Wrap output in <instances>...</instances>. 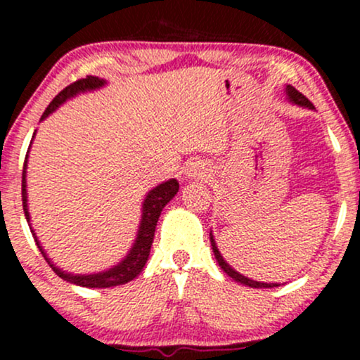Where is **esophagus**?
<instances>
[{
	"instance_id": "34e87169",
	"label": "esophagus",
	"mask_w": 360,
	"mask_h": 360,
	"mask_svg": "<svg viewBox=\"0 0 360 360\" xmlns=\"http://www.w3.org/2000/svg\"><path fill=\"white\" fill-rule=\"evenodd\" d=\"M184 174L189 179H205L208 176V172H206V167L201 166L200 162H191L184 169Z\"/></svg>"
}]
</instances>
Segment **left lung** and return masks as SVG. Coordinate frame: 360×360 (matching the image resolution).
<instances>
[{"instance_id": "obj_1", "label": "left lung", "mask_w": 360, "mask_h": 360, "mask_svg": "<svg viewBox=\"0 0 360 360\" xmlns=\"http://www.w3.org/2000/svg\"><path fill=\"white\" fill-rule=\"evenodd\" d=\"M284 93H286L288 101H289V103H292V105L301 106V108L315 110V106H313L311 103H309L308 98H307V96H303V94H301L298 89L292 88V86H289V84H288L286 88H284ZM210 242H212V249H213L214 259H217L218 266H220L221 269H223V272H225V274H229L230 278H232L233 281H237V283L243 284V286L257 288V289H260V288H278V286H279L278 283H262V281H254V279L247 278V276L240 274V272H237V271L233 269L232 266H230L229 262H226L225 259H223V255L220 254V250H218L217 242H214V237H213V233H212V232H210Z\"/></svg>"}]
</instances>
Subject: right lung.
Here are the masks:
<instances>
[{"label":"right lung","instance_id":"1","mask_svg":"<svg viewBox=\"0 0 360 360\" xmlns=\"http://www.w3.org/2000/svg\"><path fill=\"white\" fill-rule=\"evenodd\" d=\"M106 84H108L106 79H101V77H96V76H88L86 79L72 82L71 86L62 89L60 93L53 98L51 105L47 106V110L44 111L40 122H44L49 115H52L53 111L59 108V106L64 105L68 100L76 98L77 94L101 89L103 86ZM35 134L34 137H32V142H34ZM32 142H30V147H32ZM30 147H28L27 157H25L23 172H22L23 212H25V218H27L28 221V226H30V232L35 238L37 247H39V250L42 252L44 259L47 260L49 266L52 267L53 272H56L59 278L68 281V283L76 284V286H82V288H113V286H120V284L130 283L131 279L137 278L148 260V254H150L152 242H154L155 226H157V221H159L160 212H162L164 206H166L169 201L176 196L177 191H179V183H177V179L164 181L162 184L155 186L154 189H150V191L146 194V200H143L142 203V214H140L139 230H137V235H135L134 245H131V249L128 250V254L120 260L117 266H111L110 269L101 271V272H93V274H72V272L60 269V267H57L56 264L52 262L51 257L47 255V252L44 250L39 237H37L35 230L32 229V223H30L32 218H30V212H28V193H27V169H28V154H30Z\"/></svg>","mask_w":360,"mask_h":360}]
</instances>
